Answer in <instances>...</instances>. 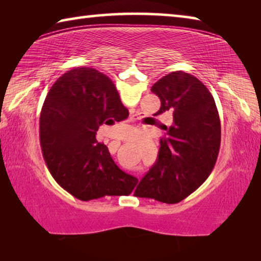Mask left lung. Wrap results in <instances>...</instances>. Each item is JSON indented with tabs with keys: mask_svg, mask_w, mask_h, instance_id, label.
I'll return each mask as SVG.
<instances>
[{
	"mask_svg": "<svg viewBox=\"0 0 261 261\" xmlns=\"http://www.w3.org/2000/svg\"><path fill=\"white\" fill-rule=\"evenodd\" d=\"M151 91L161 107L154 114H173L160 139L158 160L140 180L136 194L166 204H177L208 177L218 159L221 124L213 95L192 74L174 71Z\"/></svg>",
	"mask_w": 261,
	"mask_h": 261,
	"instance_id": "8db88e82",
	"label": "left lung"
}]
</instances>
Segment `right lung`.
Listing matches in <instances>:
<instances>
[{
    "instance_id": "obj_1",
    "label": "right lung",
    "mask_w": 261,
    "mask_h": 261,
    "mask_svg": "<svg viewBox=\"0 0 261 261\" xmlns=\"http://www.w3.org/2000/svg\"><path fill=\"white\" fill-rule=\"evenodd\" d=\"M123 109L114 83L93 68L69 70L48 92L39 126L42 155L56 182L79 200L129 196L136 187L138 179L121 170L95 137Z\"/></svg>"
}]
</instances>
